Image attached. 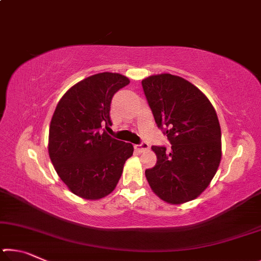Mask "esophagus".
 <instances>
[{"instance_id": "34e87169", "label": "esophagus", "mask_w": 261, "mask_h": 261, "mask_svg": "<svg viewBox=\"0 0 261 261\" xmlns=\"http://www.w3.org/2000/svg\"><path fill=\"white\" fill-rule=\"evenodd\" d=\"M135 148H136L137 152L141 153V152H144V151H147V149L149 148V145L146 144V143H141L139 145H135Z\"/></svg>"}]
</instances>
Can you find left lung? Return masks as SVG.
Listing matches in <instances>:
<instances>
[{
    "label": "left lung",
    "instance_id": "obj_1",
    "mask_svg": "<svg viewBox=\"0 0 261 261\" xmlns=\"http://www.w3.org/2000/svg\"><path fill=\"white\" fill-rule=\"evenodd\" d=\"M159 127L171 148L152 146L156 163L146 169L152 191L163 201L179 205L205 191L220 166L221 127L208 98L187 79L170 73L141 81Z\"/></svg>",
    "mask_w": 261,
    "mask_h": 261
}]
</instances>
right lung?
Here are the masks:
<instances>
[{
  "mask_svg": "<svg viewBox=\"0 0 261 261\" xmlns=\"http://www.w3.org/2000/svg\"><path fill=\"white\" fill-rule=\"evenodd\" d=\"M129 83L120 73H96L70 87L56 106L48 153L60 178L83 199L98 200L112 193L134 153L132 144L101 132L103 125H112L114 94Z\"/></svg>",
  "mask_w": 261,
  "mask_h": 261,
  "instance_id": "add662e5",
  "label": "right lung"
}]
</instances>
